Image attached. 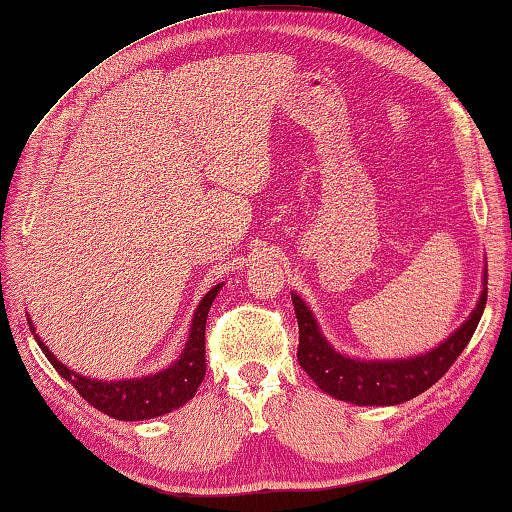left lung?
I'll list each match as a JSON object with an SVG mask.
<instances>
[{"mask_svg":"<svg viewBox=\"0 0 512 512\" xmlns=\"http://www.w3.org/2000/svg\"><path fill=\"white\" fill-rule=\"evenodd\" d=\"M488 273L474 312L440 346L424 355L401 360L348 358L323 337L314 314L303 298L291 294L298 319V364L323 392L355 405H396L426 392L440 380L472 339L488 300Z\"/></svg>","mask_w":512,"mask_h":512,"instance_id":"obj_1","label":"left lung"}]
</instances>
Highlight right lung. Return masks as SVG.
Returning <instances> with one entry per match:
<instances>
[{
    "mask_svg": "<svg viewBox=\"0 0 512 512\" xmlns=\"http://www.w3.org/2000/svg\"><path fill=\"white\" fill-rule=\"evenodd\" d=\"M223 285L212 287L205 294V298L198 303V310L193 314L189 339H186L184 351L170 367L164 371L152 373V376L143 378H127V380H95L86 378L81 373L68 369L66 364L54 358V353L47 348L40 337L36 342L45 358L52 362V367L66 378L68 383L77 389L79 396L88 401L104 415L120 421H141V419H154L161 415H168L184 403H189L196 396V389L205 380V326L207 314L212 307L214 298ZM31 332L34 323L29 321Z\"/></svg>",
    "mask_w": 512,
    "mask_h": 512,
    "instance_id": "obj_1",
    "label": "right lung"
}]
</instances>
